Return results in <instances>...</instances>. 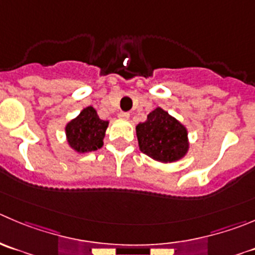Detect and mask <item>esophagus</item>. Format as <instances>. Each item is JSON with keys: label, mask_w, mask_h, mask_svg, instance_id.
Returning <instances> with one entry per match:
<instances>
[{"label": "esophagus", "mask_w": 255, "mask_h": 255, "mask_svg": "<svg viewBox=\"0 0 255 255\" xmlns=\"http://www.w3.org/2000/svg\"><path fill=\"white\" fill-rule=\"evenodd\" d=\"M129 112H121L120 115H118V117L122 118V120H128L129 118Z\"/></svg>", "instance_id": "34e87169"}]
</instances>
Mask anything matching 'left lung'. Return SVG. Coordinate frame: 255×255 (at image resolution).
<instances>
[{
  "label": "left lung",
  "instance_id": "8db88e82",
  "mask_svg": "<svg viewBox=\"0 0 255 255\" xmlns=\"http://www.w3.org/2000/svg\"><path fill=\"white\" fill-rule=\"evenodd\" d=\"M135 130L139 149L158 162H175L187 153V129L162 108L150 112Z\"/></svg>",
  "mask_w": 255,
  "mask_h": 255
}]
</instances>
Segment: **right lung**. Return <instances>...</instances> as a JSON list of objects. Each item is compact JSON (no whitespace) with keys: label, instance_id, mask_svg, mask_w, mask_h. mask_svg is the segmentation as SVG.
<instances>
[{"label":"right lung","instance_id":"right-lung-1","mask_svg":"<svg viewBox=\"0 0 255 255\" xmlns=\"http://www.w3.org/2000/svg\"><path fill=\"white\" fill-rule=\"evenodd\" d=\"M107 127V121L101 120L95 108L87 107L66 127L67 140L77 152H92L103 145Z\"/></svg>","mask_w":255,"mask_h":255}]
</instances>
